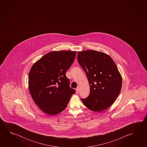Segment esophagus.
Listing matches in <instances>:
<instances>
[{
  "label": "esophagus",
  "instance_id": "obj_1",
  "mask_svg": "<svg viewBox=\"0 0 147 147\" xmlns=\"http://www.w3.org/2000/svg\"><path fill=\"white\" fill-rule=\"evenodd\" d=\"M78 93H79V88H77L76 89V94H78Z\"/></svg>",
  "mask_w": 147,
  "mask_h": 147
}]
</instances>
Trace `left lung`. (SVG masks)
Masks as SVG:
<instances>
[{
	"label": "left lung",
	"mask_w": 147,
	"mask_h": 147,
	"mask_svg": "<svg viewBox=\"0 0 147 147\" xmlns=\"http://www.w3.org/2000/svg\"><path fill=\"white\" fill-rule=\"evenodd\" d=\"M77 60L87 75L90 94L81 98L87 108L101 112L109 108L118 96L122 86V77L110 56L96 51L78 52Z\"/></svg>",
	"instance_id": "8db88e82"
}]
</instances>
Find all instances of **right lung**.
I'll list each match as a JSON object with an SVG mask.
<instances>
[{
	"label": "right lung",
	"mask_w": 147,
	"mask_h": 147,
	"mask_svg": "<svg viewBox=\"0 0 147 147\" xmlns=\"http://www.w3.org/2000/svg\"><path fill=\"white\" fill-rule=\"evenodd\" d=\"M76 52L53 51L46 54L32 67L29 89L32 99L40 110L55 115L67 106L74 89L70 87L65 73L74 61Z\"/></svg>",
	"instance_id": "1"
}]
</instances>
